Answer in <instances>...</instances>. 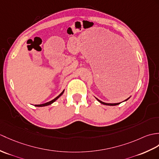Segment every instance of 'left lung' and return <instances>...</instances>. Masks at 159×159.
Instances as JSON below:
<instances>
[{"instance_id":"left-lung-1","label":"left lung","mask_w":159,"mask_h":159,"mask_svg":"<svg viewBox=\"0 0 159 159\" xmlns=\"http://www.w3.org/2000/svg\"><path fill=\"white\" fill-rule=\"evenodd\" d=\"M131 97H129V98H127V99H125V101H123V102H125V101H127V100H128ZM96 99L99 102V103H101V104H104V105H106V106H116V105H119V104H120V103H122V102H120V103H114V104H110V103H105V102H102L101 100H99V99H98V98H96Z\"/></svg>"}]
</instances>
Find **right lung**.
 I'll list each match as a JSON object with an SVG mask.
<instances>
[{"label":"right lung","instance_id":"obj_1","mask_svg":"<svg viewBox=\"0 0 159 159\" xmlns=\"http://www.w3.org/2000/svg\"><path fill=\"white\" fill-rule=\"evenodd\" d=\"M64 90L61 93L58 95V96H57L56 98H54L53 99H52V100L51 101H50V102H47V103H45V104H39V105H35V106H37V107H43V106H49V105H51V104H53V103L54 102H55L57 100V99L60 98L61 95H63V93H64Z\"/></svg>","mask_w":159,"mask_h":159}]
</instances>
